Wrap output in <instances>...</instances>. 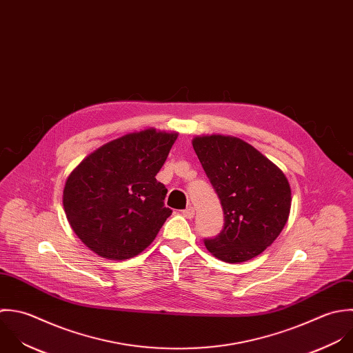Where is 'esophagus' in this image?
Instances as JSON below:
<instances>
[{"label": "esophagus", "mask_w": 353, "mask_h": 353, "mask_svg": "<svg viewBox=\"0 0 353 353\" xmlns=\"http://www.w3.org/2000/svg\"><path fill=\"white\" fill-rule=\"evenodd\" d=\"M182 214H183V216H185V218L192 219V218L194 216V208H193V207H189V208H186Z\"/></svg>", "instance_id": "esophagus-1"}]
</instances>
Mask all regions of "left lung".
I'll return each mask as SVG.
<instances>
[{
	"label": "left lung",
	"mask_w": 353,
	"mask_h": 353,
	"mask_svg": "<svg viewBox=\"0 0 353 353\" xmlns=\"http://www.w3.org/2000/svg\"><path fill=\"white\" fill-rule=\"evenodd\" d=\"M194 152L225 214V228L207 249L226 263L259 256L283 230L292 205L288 178L248 142L222 134L196 135Z\"/></svg>",
	"instance_id": "left-lung-1"
}]
</instances>
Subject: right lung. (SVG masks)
Segmentation results:
<instances>
[{
  "mask_svg": "<svg viewBox=\"0 0 353 353\" xmlns=\"http://www.w3.org/2000/svg\"><path fill=\"white\" fill-rule=\"evenodd\" d=\"M178 132L146 128L110 141L68 175L63 205L70 226L94 253L108 260L139 254L171 215L167 189L157 182Z\"/></svg>",
  "mask_w": 353,
  "mask_h": 353,
  "instance_id": "add662e5",
  "label": "right lung"
}]
</instances>
